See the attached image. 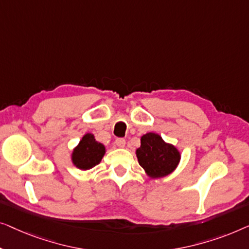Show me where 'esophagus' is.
Wrapping results in <instances>:
<instances>
[{
	"mask_svg": "<svg viewBox=\"0 0 249 249\" xmlns=\"http://www.w3.org/2000/svg\"><path fill=\"white\" fill-rule=\"evenodd\" d=\"M125 143H126V141L123 138H117L116 140H115V144H116L118 148H124Z\"/></svg>",
	"mask_w": 249,
	"mask_h": 249,
	"instance_id": "1",
	"label": "esophagus"
}]
</instances>
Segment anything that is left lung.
Here are the masks:
<instances>
[{"mask_svg": "<svg viewBox=\"0 0 249 249\" xmlns=\"http://www.w3.org/2000/svg\"><path fill=\"white\" fill-rule=\"evenodd\" d=\"M139 163L150 177L158 178L170 174L179 162L180 155L174 145L167 144L156 133H146L136 150Z\"/></svg>", "mask_w": 249, "mask_h": 249, "instance_id": "1", "label": "left lung"}]
</instances>
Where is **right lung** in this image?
Instances as JSON below:
<instances>
[{"instance_id": "1", "label": "right lung", "mask_w": 249, "mask_h": 249, "mask_svg": "<svg viewBox=\"0 0 249 249\" xmlns=\"http://www.w3.org/2000/svg\"><path fill=\"white\" fill-rule=\"evenodd\" d=\"M105 155V146L94 140L92 134L83 136L79 145L73 151L72 160L76 167L82 170L90 169L101 161Z\"/></svg>"}]
</instances>
